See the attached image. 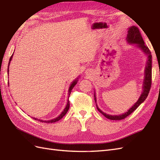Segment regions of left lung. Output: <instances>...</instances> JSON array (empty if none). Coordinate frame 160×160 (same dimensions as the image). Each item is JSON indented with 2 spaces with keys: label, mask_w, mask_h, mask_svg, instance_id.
I'll return each instance as SVG.
<instances>
[{
  "label": "left lung",
  "mask_w": 160,
  "mask_h": 160,
  "mask_svg": "<svg viewBox=\"0 0 160 160\" xmlns=\"http://www.w3.org/2000/svg\"><path fill=\"white\" fill-rule=\"evenodd\" d=\"M127 41L130 44H136L138 47L140 48L141 50L144 52L145 54L147 55V65L145 67V79L144 82H143V90L142 92L141 95L140 97H139L138 100L136 102V103L132 106V108H130L128 112H126L125 113H123L122 115H118V116H112V115H108V114H106L105 113L103 112L101 110L97 107V108L101 114L105 117L108 118L109 120H120L124 119L125 118L128 116L130 114L132 113L135 109H136L139 105H140L142 102L146 99L149 95V92L151 88V76H152V56H151V52L149 48L147 47L145 44L144 40H143L142 36L141 34V32L139 31L138 28L137 26H131L129 28L128 31V34H127ZM95 97V101L96 103V96L95 94L94 95Z\"/></svg>",
  "instance_id": "8db88e82"
}]
</instances>
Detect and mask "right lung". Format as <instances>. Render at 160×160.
Wrapping results in <instances>:
<instances>
[{"label":"right lung","instance_id":"1","mask_svg":"<svg viewBox=\"0 0 160 160\" xmlns=\"http://www.w3.org/2000/svg\"><path fill=\"white\" fill-rule=\"evenodd\" d=\"M13 54L11 55V57H10V59H9V65H8V69H7V72H8V75H9V64H10V61H11V59H12V58H13ZM77 82H78V78L77 79H76L74 81H73L72 82V83L71 84V85H70V87H69V91H68V94H69V95H70V94H71V92H72V90L73 89V88L74 87V86L77 84ZM69 99L68 100V103H67V105H66V107H65V108L64 109V110L62 112V113H61L60 115L57 117V118H55V119H52V120H47V121H44V120H38V119H36V118H33L34 120H38V121H40V122H45V123H53V122H57V121H59V120H61V118H62L65 114L67 113V112H68V111L69 110Z\"/></svg>","mask_w":160,"mask_h":160}]
</instances>
